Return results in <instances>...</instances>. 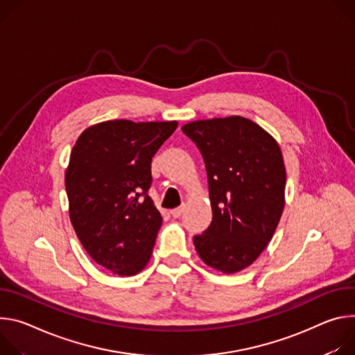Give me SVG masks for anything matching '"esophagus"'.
I'll return each instance as SVG.
<instances>
[{"instance_id":"1","label":"esophagus","mask_w":355,"mask_h":355,"mask_svg":"<svg viewBox=\"0 0 355 355\" xmlns=\"http://www.w3.org/2000/svg\"><path fill=\"white\" fill-rule=\"evenodd\" d=\"M183 211H184V206L173 209V210L171 211V214H172V217H175V218H179V217L183 214Z\"/></svg>"}]
</instances>
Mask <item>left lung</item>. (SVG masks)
<instances>
[{
  "label": "left lung",
  "mask_w": 355,
  "mask_h": 355,
  "mask_svg": "<svg viewBox=\"0 0 355 355\" xmlns=\"http://www.w3.org/2000/svg\"><path fill=\"white\" fill-rule=\"evenodd\" d=\"M182 131L206 165L213 220L193 243L224 273L251 265L272 240L284 206L286 172L279 145L243 116L193 121Z\"/></svg>",
  "instance_id": "obj_1"
}]
</instances>
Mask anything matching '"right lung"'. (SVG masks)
Returning <instances> with one entry per match:
<instances>
[{
    "label": "right lung",
    "instance_id": "add662e5",
    "mask_svg": "<svg viewBox=\"0 0 355 355\" xmlns=\"http://www.w3.org/2000/svg\"><path fill=\"white\" fill-rule=\"evenodd\" d=\"M176 121H105L87 128L71 149L64 182L70 221L89 255L131 277L148 263L162 216L149 198L150 162Z\"/></svg>",
    "mask_w": 355,
    "mask_h": 355
}]
</instances>
